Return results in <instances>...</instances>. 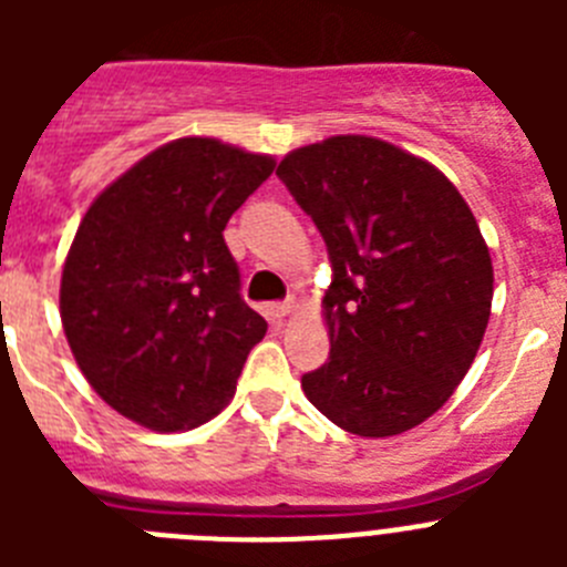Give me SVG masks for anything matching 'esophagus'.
I'll list each match as a JSON object with an SVG mask.
<instances>
[{
  "label": "esophagus",
  "mask_w": 567,
  "mask_h": 567,
  "mask_svg": "<svg viewBox=\"0 0 567 567\" xmlns=\"http://www.w3.org/2000/svg\"><path fill=\"white\" fill-rule=\"evenodd\" d=\"M295 309V300H284V303H275V307H269V315H272L275 320H284L289 312Z\"/></svg>",
  "instance_id": "34e87169"
}]
</instances>
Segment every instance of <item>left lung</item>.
I'll return each mask as SVG.
<instances>
[{
	"instance_id": "left-lung-1",
	"label": "left lung",
	"mask_w": 567,
	"mask_h": 567,
	"mask_svg": "<svg viewBox=\"0 0 567 567\" xmlns=\"http://www.w3.org/2000/svg\"><path fill=\"white\" fill-rule=\"evenodd\" d=\"M323 235L332 349L303 374L309 403L358 437L432 417L474 363L494 269L468 204L417 155L372 135H332L278 164Z\"/></svg>"
}]
</instances>
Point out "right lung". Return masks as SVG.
I'll use <instances>...</instances> for the list:
<instances>
[{"label": "right lung", "mask_w": 567, "mask_h": 567, "mask_svg": "<svg viewBox=\"0 0 567 567\" xmlns=\"http://www.w3.org/2000/svg\"><path fill=\"white\" fill-rule=\"evenodd\" d=\"M272 155L178 138L115 178L62 269V327L99 398L153 432L207 423L235 394L267 320L240 298L224 240Z\"/></svg>", "instance_id": "add662e5"}]
</instances>
